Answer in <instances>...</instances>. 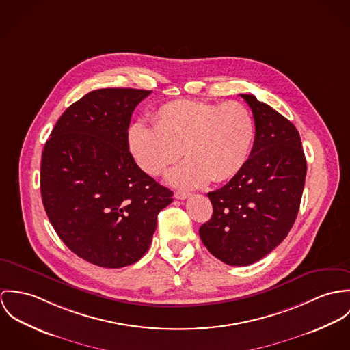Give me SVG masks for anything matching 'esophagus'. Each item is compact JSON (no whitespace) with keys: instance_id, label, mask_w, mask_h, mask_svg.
Listing matches in <instances>:
<instances>
[{"instance_id":"obj_1","label":"esophagus","mask_w":350,"mask_h":350,"mask_svg":"<svg viewBox=\"0 0 350 350\" xmlns=\"http://www.w3.org/2000/svg\"><path fill=\"white\" fill-rule=\"evenodd\" d=\"M188 197H189V193H188V192L177 191V192L174 193V198H177V200H185V198H188Z\"/></svg>"}]
</instances>
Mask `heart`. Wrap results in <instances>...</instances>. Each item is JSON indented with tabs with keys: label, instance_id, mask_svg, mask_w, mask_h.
<instances>
[{
	"label": "heart",
	"instance_id": "1",
	"mask_svg": "<svg viewBox=\"0 0 350 350\" xmlns=\"http://www.w3.org/2000/svg\"><path fill=\"white\" fill-rule=\"evenodd\" d=\"M153 122L130 124L129 148L150 176L162 174L185 149L188 159L167 174V183L180 188L232 178L245 165L256 135L254 116L240 102L173 100L158 107Z\"/></svg>",
	"mask_w": 350,
	"mask_h": 350
}]
</instances>
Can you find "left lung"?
Returning a JSON list of instances; mask_svg holds the SVG:
<instances>
[{
	"instance_id": "obj_1",
	"label": "left lung",
	"mask_w": 350,
	"mask_h": 350,
	"mask_svg": "<svg viewBox=\"0 0 350 350\" xmlns=\"http://www.w3.org/2000/svg\"><path fill=\"white\" fill-rule=\"evenodd\" d=\"M240 96L255 119V142L241 170L208 193L213 215L198 231L208 251L230 266L252 265L283 241L297 219L308 170L295 126L254 95Z\"/></svg>"
}]
</instances>
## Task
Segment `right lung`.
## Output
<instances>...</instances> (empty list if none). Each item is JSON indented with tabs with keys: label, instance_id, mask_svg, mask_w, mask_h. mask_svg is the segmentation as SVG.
Here are the masks:
<instances>
[{
	"label": "right lung",
	"instance_id": "add662e5",
	"mask_svg": "<svg viewBox=\"0 0 350 350\" xmlns=\"http://www.w3.org/2000/svg\"><path fill=\"white\" fill-rule=\"evenodd\" d=\"M150 92H88L59 118L42 150L40 188L46 216L74 254L99 267L138 262L152 243L159 211L173 201V192L129 152L133 111Z\"/></svg>",
	"mask_w": 350,
	"mask_h": 350
}]
</instances>
